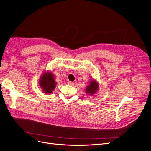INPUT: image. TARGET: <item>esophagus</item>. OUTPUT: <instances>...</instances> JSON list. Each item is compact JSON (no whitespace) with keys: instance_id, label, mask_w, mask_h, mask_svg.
<instances>
[{"instance_id":"esophagus-1","label":"esophagus","mask_w":151,"mask_h":151,"mask_svg":"<svg viewBox=\"0 0 151 151\" xmlns=\"http://www.w3.org/2000/svg\"><path fill=\"white\" fill-rule=\"evenodd\" d=\"M68 84H70V85H73V84H74V83H73V82H71V81H68Z\"/></svg>"}]
</instances>
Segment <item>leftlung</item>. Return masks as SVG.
Listing matches in <instances>:
<instances>
[{
	"mask_svg": "<svg viewBox=\"0 0 151 151\" xmlns=\"http://www.w3.org/2000/svg\"><path fill=\"white\" fill-rule=\"evenodd\" d=\"M98 84L96 81H92L91 82V84L89 86L87 87V89H86V93H91L93 94L96 93L98 89Z\"/></svg>",
	"mask_w": 151,
	"mask_h": 151,
	"instance_id": "8db88e82",
	"label": "left lung"
}]
</instances>
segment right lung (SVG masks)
<instances>
[{"label": "right lung", "instance_id": "obj_1", "mask_svg": "<svg viewBox=\"0 0 151 151\" xmlns=\"http://www.w3.org/2000/svg\"><path fill=\"white\" fill-rule=\"evenodd\" d=\"M56 83L55 82L54 76L51 73H45L40 80V86L43 91L49 94L54 90Z\"/></svg>", "mask_w": 151, "mask_h": 151}]
</instances>
